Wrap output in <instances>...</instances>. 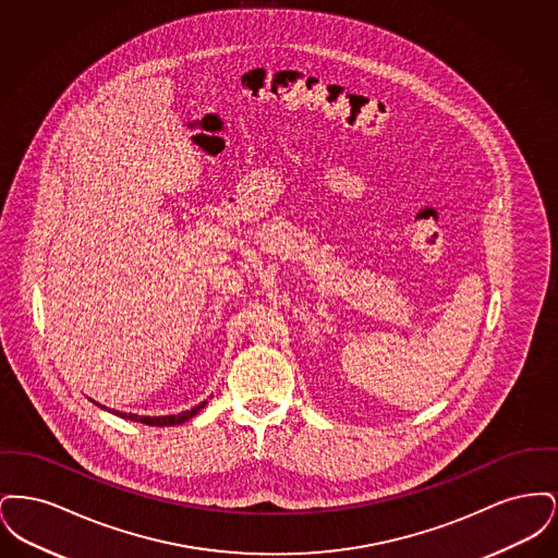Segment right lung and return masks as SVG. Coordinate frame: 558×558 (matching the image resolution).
I'll use <instances>...</instances> for the list:
<instances>
[{
	"label": "right lung",
	"mask_w": 558,
	"mask_h": 558,
	"mask_svg": "<svg viewBox=\"0 0 558 558\" xmlns=\"http://www.w3.org/2000/svg\"><path fill=\"white\" fill-rule=\"evenodd\" d=\"M96 403V401H94ZM96 405H100V403H96ZM207 405V401H201L198 405H194V408H190L186 412H180V414H169V416H137V414H128V412H119V410H108L107 405H100L102 410H107L110 414H114V416H119V418H125V421H133V423H142V425L148 426H175L182 425V423H186L190 421L192 416H196L203 408Z\"/></svg>",
	"instance_id": "1"
}]
</instances>
